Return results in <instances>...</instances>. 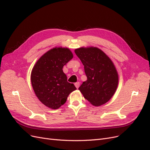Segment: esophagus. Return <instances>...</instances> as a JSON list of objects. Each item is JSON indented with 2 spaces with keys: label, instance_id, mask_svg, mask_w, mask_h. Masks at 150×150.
<instances>
[{
  "label": "esophagus",
  "instance_id": "esophagus-1",
  "mask_svg": "<svg viewBox=\"0 0 150 150\" xmlns=\"http://www.w3.org/2000/svg\"><path fill=\"white\" fill-rule=\"evenodd\" d=\"M74 85H75V86H76V88L77 89H78V88H79V87L80 83H79V82H78V83H76L74 84Z\"/></svg>",
  "mask_w": 150,
  "mask_h": 150
}]
</instances>
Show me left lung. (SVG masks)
Wrapping results in <instances>:
<instances>
[{"mask_svg":"<svg viewBox=\"0 0 150 150\" xmlns=\"http://www.w3.org/2000/svg\"><path fill=\"white\" fill-rule=\"evenodd\" d=\"M75 53L84 65L87 76L79 91L93 105L105 104L115 94L118 84V75L112 62L96 47H81L76 49Z\"/></svg>","mask_w":150,"mask_h":150,"instance_id":"8db88e82","label":"left lung"}]
</instances>
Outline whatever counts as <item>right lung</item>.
<instances>
[{"label":"right lung","instance_id":"right-lung-1","mask_svg":"<svg viewBox=\"0 0 150 150\" xmlns=\"http://www.w3.org/2000/svg\"><path fill=\"white\" fill-rule=\"evenodd\" d=\"M73 55L67 48H54L36 62L31 73V83L38 99L46 106L56 110L64 104L76 88L67 82L62 67Z\"/></svg>","mask_w":150,"mask_h":150}]
</instances>
